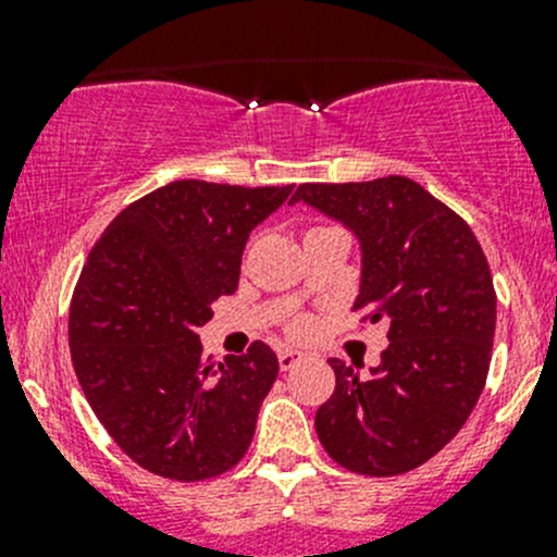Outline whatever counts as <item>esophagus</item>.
Listing matches in <instances>:
<instances>
[{"label":"esophagus","mask_w":557,"mask_h":557,"mask_svg":"<svg viewBox=\"0 0 557 557\" xmlns=\"http://www.w3.org/2000/svg\"><path fill=\"white\" fill-rule=\"evenodd\" d=\"M301 352L299 350H294V347H283V350L277 352V361H280V369H283V372H288V369H294L296 363L301 361Z\"/></svg>","instance_id":"1"}]
</instances>
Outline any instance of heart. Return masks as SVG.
<instances>
[{"instance_id": "b5f03b06", "label": "heart", "mask_w": 557, "mask_h": 557, "mask_svg": "<svg viewBox=\"0 0 557 557\" xmlns=\"http://www.w3.org/2000/svg\"><path fill=\"white\" fill-rule=\"evenodd\" d=\"M296 331H299V334H307V331H310V323H307V320H299V323H296Z\"/></svg>"}]
</instances>
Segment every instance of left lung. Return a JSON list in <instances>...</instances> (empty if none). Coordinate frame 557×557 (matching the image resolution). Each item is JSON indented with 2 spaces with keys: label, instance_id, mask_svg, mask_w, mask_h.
Segmentation results:
<instances>
[{
  "label": "left lung",
  "instance_id": "1",
  "mask_svg": "<svg viewBox=\"0 0 557 557\" xmlns=\"http://www.w3.org/2000/svg\"><path fill=\"white\" fill-rule=\"evenodd\" d=\"M342 223L361 250L352 312L385 320L369 377L329 358L336 387L314 414L320 445L345 469L404 474L434 458L474 409L496 334L485 252L450 207L409 177L305 183L294 199Z\"/></svg>",
  "mask_w": 557,
  "mask_h": 557
}]
</instances>
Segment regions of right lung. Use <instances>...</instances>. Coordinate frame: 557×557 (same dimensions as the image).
Returning <instances> with one entry per match:
<instances>
[{
  "instance_id": "right-lung-1",
  "label": "right lung",
  "mask_w": 557,
  "mask_h": 557,
  "mask_svg": "<svg viewBox=\"0 0 557 557\" xmlns=\"http://www.w3.org/2000/svg\"><path fill=\"white\" fill-rule=\"evenodd\" d=\"M294 185L177 180L128 205L94 245L70 307L77 383L107 434L166 480L223 474L250 447L280 363L263 342L223 363L199 329L239 285L243 250Z\"/></svg>"
}]
</instances>
